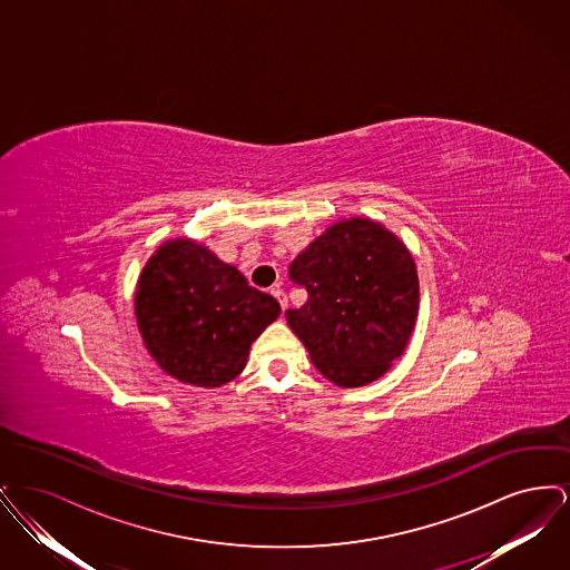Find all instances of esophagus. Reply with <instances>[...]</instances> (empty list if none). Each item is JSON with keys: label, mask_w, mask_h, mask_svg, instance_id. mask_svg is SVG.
I'll use <instances>...</instances> for the list:
<instances>
[{"label": "esophagus", "mask_w": 570, "mask_h": 570, "mask_svg": "<svg viewBox=\"0 0 570 570\" xmlns=\"http://www.w3.org/2000/svg\"><path fill=\"white\" fill-rule=\"evenodd\" d=\"M272 295L273 297L277 298V301H279V307H282V312H284V309L288 307V298H286V293H284L279 286H273Z\"/></svg>", "instance_id": "34e87169"}]
</instances>
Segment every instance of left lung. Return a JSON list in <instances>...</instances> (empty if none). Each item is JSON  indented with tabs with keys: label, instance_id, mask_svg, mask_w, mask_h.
I'll return each mask as SVG.
<instances>
[{
	"label": "left lung",
	"instance_id": "left-lung-1",
	"mask_svg": "<svg viewBox=\"0 0 570 570\" xmlns=\"http://www.w3.org/2000/svg\"><path fill=\"white\" fill-rule=\"evenodd\" d=\"M288 273L307 301L286 321L326 380L365 386L404 354L419 316V275L406 244L380 222L331 224Z\"/></svg>",
	"mask_w": 570,
	"mask_h": 570
}]
</instances>
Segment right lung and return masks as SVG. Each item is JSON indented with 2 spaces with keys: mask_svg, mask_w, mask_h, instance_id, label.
Listing matches in <instances>:
<instances>
[{
  "mask_svg": "<svg viewBox=\"0 0 570 570\" xmlns=\"http://www.w3.org/2000/svg\"><path fill=\"white\" fill-rule=\"evenodd\" d=\"M135 314L145 348L168 376L216 389L244 372L252 342L279 316V303L207 245L177 237L138 275Z\"/></svg>",
  "mask_w": 570,
  "mask_h": 570,
  "instance_id": "obj_1",
  "label": "right lung"
}]
</instances>
